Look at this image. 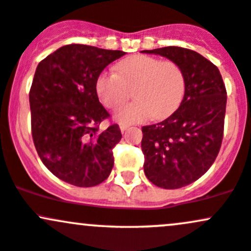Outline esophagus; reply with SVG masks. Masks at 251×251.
Returning <instances> with one entry per match:
<instances>
[{
  "label": "esophagus",
  "mask_w": 251,
  "mask_h": 251,
  "mask_svg": "<svg viewBox=\"0 0 251 251\" xmlns=\"http://www.w3.org/2000/svg\"><path fill=\"white\" fill-rule=\"evenodd\" d=\"M128 128H129L128 125H125V123H120V129H121V131H122V133H125V131Z\"/></svg>",
  "instance_id": "esophagus-1"
}]
</instances>
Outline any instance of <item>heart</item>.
<instances>
[{"label": "heart", "instance_id": "heart-1", "mask_svg": "<svg viewBox=\"0 0 251 251\" xmlns=\"http://www.w3.org/2000/svg\"><path fill=\"white\" fill-rule=\"evenodd\" d=\"M100 103L117 109L131 94L135 100L121 107L116 118L122 123L164 120L182 104L187 88L185 74L177 62L133 55L116 66V73H99L94 83Z\"/></svg>", "mask_w": 251, "mask_h": 251}]
</instances>
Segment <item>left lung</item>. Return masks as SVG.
Listing matches in <instances>:
<instances>
[{
  "mask_svg": "<svg viewBox=\"0 0 251 251\" xmlns=\"http://www.w3.org/2000/svg\"><path fill=\"white\" fill-rule=\"evenodd\" d=\"M177 62L185 74L184 98L163 122L142 126L145 175L157 187L178 189L195 182L214 163L224 136L226 88L219 69L194 50H144Z\"/></svg>",
  "mask_w": 251,
  "mask_h": 251,
  "instance_id": "left-lung-1",
  "label": "left lung"
}]
</instances>
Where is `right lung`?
<instances>
[{"instance_id":"add662e5","label":"right lung","mask_w":251,"mask_h":251,"mask_svg":"<svg viewBox=\"0 0 251 251\" xmlns=\"http://www.w3.org/2000/svg\"><path fill=\"white\" fill-rule=\"evenodd\" d=\"M126 52L82 44L62 47L40 61L29 90L31 130L43 164L56 177L94 187L109 177L120 126L101 130L109 112L94 83L99 73Z\"/></svg>"}]
</instances>
